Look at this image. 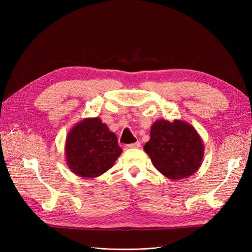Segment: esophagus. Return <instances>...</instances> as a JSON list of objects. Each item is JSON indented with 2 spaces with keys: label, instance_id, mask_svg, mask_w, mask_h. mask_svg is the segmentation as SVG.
<instances>
[{
  "label": "esophagus",
  "instance_id": "obj_1",
  "mask_svg": "<svg viewBox=\"0 0 252 252\" xmlns=\"http://www.w3.org/2000/svg\"><path fill=\"white\" fill-rule=\"evenodd\" d=\"M141 146V142H135V143H132V144H128L127 145V148L131 149V148H139Z\"/></svg>",
  "mask_w": 252,
  "mask_h": 252
}]
</instances>
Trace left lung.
Instances as JSON below:
<instances>
[{
    "label": "left lung",
    "instance_id": "left-lung-1",
    "mask_svg": "<svg viewBox=\"0 0 252 252\" xmlns=\"http://www.w3.org/2000/svg\"><path fill=\"white\" fill-rule=\"evenodd\" d=\"M144 150L156 168L172 181L186 179L197 171L204 157L200 134L192 125L181 120H157Z\"/></svg>",
    "mask_w": 252,
    "mask_h": 252
}]
</instances>
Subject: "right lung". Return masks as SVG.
Segmentation results:
<instances>
[{"instance_id": "1", "label": "right lung", "mask_w": 252, "mask_h": 252, "mask_svg": "<svg viewBox=\"0 0 252 252\" xmlns=\"http://www.w3.org/2000/svg\"><path fill=\"white\" fill-rule=\"evenodd\" d=\"M122 151L117 135L100 118L80 121L66 136L67 166L81 178L100 177L114 165Z\"/></svg>"}]
</instances>
